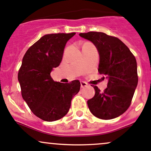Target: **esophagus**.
Listing matches in <instances>:
<instances>
[{"label":"esophagus","mask_w":151,"mask_h":151,"mask_svg":"<svg viewBox=\"0 0 151 151\" xmlns=\"http://www.w3.org/2000/svg\"><path fill=\"white\" fill-rule=\"evenodd\" d=\"M80 84H81V87H82V88H84V87H87V84L85 82H82V81H81L80 82Z\"/></svg>","instance_id":"esophagus-1"}]
</instances>
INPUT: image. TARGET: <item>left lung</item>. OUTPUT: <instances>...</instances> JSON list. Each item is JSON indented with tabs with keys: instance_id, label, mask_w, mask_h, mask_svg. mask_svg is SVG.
Returning <instances> with one entry per match:
<instances>
[{
	"instance_id": "8db88e82",
	"label": "left lung",
	"mask_w": 151,
	"mask_h": 151,
	"mask_svg": "<svg viewBox=\"0 0 151 151\" xmlns=\"http://www.w3.org/2000/svg\"><path fill=\"white\" fill-rule=\"evenodd\" d=\"M79 36L92 41L100 55L98 72L107 79L103 92L94 86L95 94L87 105L95 117L110 120L121 115L131 104L137 85V62L128 47L118 38L90 31Z\"/></svg>"
}]
</instances>
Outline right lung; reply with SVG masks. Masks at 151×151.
I'll use <instances>...</instances> for the list:
<instances>
[{"mask_svg":"<svg viewBox=\"0 0 151 151\" xmlns=\"http://www.w3.org/2000/svg\"><path fill=\"white\" fill-rule=\"evenodd\" d=\"M76 33L46 34L25 54L18 73L21 95L30 110L47 122L67 115L73 97L79 92L80 82H54L50 74L62 60L66 44Z\"/></svg>","mask_w":151,"mask_h":151,"instance_id":"right-lung-1","label":"right lung"}]
</instances>
